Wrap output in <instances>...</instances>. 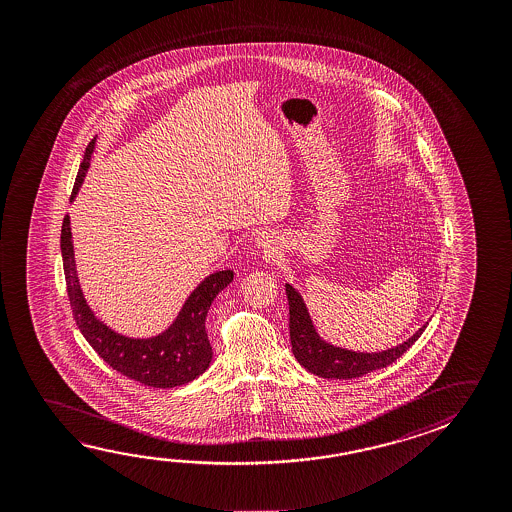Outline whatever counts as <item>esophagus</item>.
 I'll use <instances>...</instances> for the list:
<instances>
[{
  "mask_svg": "<svg viewBox=\"0 0 512 512\" xmlns=\"http://www.w3.org/2000/svg\"><path fill=\"white\" fill-rule=\"evenodd\" d=\"M255 246H257V250H259L266 259H275L278 255L277 235L264 232V234H260L259 237H257Z\"/></svg>",
  "mask_w": 512,
  "mask_h": 512,
  "instance_id": "obj_1",
  "label": "esophagus"
}]
</instances>
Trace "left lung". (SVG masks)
Instances as JSON below:
<instances>
[{"label": "left lung", "instance_id": "left-lung-1", "mask_svg": "<svg viewBox=\"0 0 512 512\" xmlns=\"http://www.w3.org/2000/svg\"><path fill=\"white\" fill-rule=\"evenodd\" d=\"M285 294L289 302V334L296 361L303 368L323 378H357L371 373L375 369L386 368L400 359L403 353L418 341L428 323L419 328L414 336L402 344L387 348L384 352H353L341 346L327 343L319 336L318 330L310 319L307 305L303 302L302 294L293 285L285 284Z\"/></svg>", "mask_w": 512, "mask_h": 512}]
</instances>
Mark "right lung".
Here are the masks:
<instances>
[{"mask_svg": "<svg viewBox=\"0 0 512 512\" xmlns=\"http://www.w3.org/2000/svg\"><path fill=\"white\" fill-rule=\"evenodd\" d=\"M96 137L85 148V160L80 164L76 175L71 202L84 184L87 169L91 166ZM60 250L64 262V275L68 285L69 303L73 309L76 325L87 343L110 368L121 375L141 382L144 386L168 387L184 386L196 377H200L212 361V346L205 330V319L210 305L232 280L234 271H216L203 278L193 293L187 296L175 321L157 336L128 337L118 334L101 319L96 318L93 309L84 298L80 280L76 275L75 250L69 216L62 223Z\"/></svg>", "mask_w": 512, "mask_h": 512, "instance_id": "1", "label": "right lung"}]
</instances>
